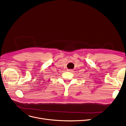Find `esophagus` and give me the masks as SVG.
<instances>
[{"instance_id": "1", "label": "esophagus", "mask_w": 126, "mask_h": 126, "mask_svg": "<svg viewBox=\"0 0 126 126\" xmlns=\"http://www.w3.org/2000/svg\"><path fill=\"white\" fill-rule=\"evenodd\" d=\"M68 72H72V69H68Z\"/></svg>"}]
</instances>
